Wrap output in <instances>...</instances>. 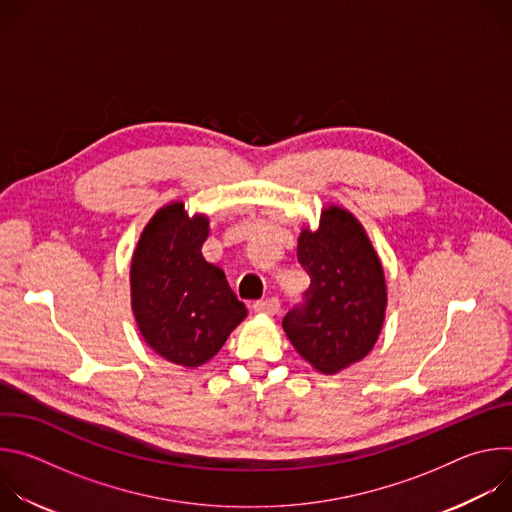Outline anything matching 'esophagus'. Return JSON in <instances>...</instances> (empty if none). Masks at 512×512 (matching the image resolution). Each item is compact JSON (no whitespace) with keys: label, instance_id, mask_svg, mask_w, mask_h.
Here are the masks:
<instances>
[{"label":"esophagus","instance_id":"obj_1","mask_svg":"<svg viewBox=\"0 0 512 512\" xmlns=\"http://www.w3.org/2000/svg\"><path fill=\"white\" fill-rule=\"evenodd\" d=\"M279 300L277 298H267V300H259L253 304V310L257 314H265V316H275L279 312Z\"/></svg>","mask_w":512,"mask_h":512}]
</instances>
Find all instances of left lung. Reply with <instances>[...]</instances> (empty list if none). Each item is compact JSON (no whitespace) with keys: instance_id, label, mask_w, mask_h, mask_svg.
Returning <instances> with one entry per match:
<instances>
[{"instance_id":"1","label":"left lung","mask_w":512,"mask_h":512,"mask_svg":"<svg viewBox=\"0 0 512 512\" xmlns=\"http://www.w3.org/2000/svg\"><path fill=\"white\" fill-rule=\"evenodd\" d=\"M298 261L310 287L304 304L285 314L283 330L316 371L334 375L367 356L381 334L383 265L362 225L340 206L324 208L320 227L300 233Z\"/></svg>"}]
</instances>
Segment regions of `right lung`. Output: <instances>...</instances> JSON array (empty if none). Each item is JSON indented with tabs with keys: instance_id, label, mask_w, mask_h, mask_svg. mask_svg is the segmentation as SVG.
Here are the masks:
<instances>
[{
	"instance_id": "right-lung-1",
	"label": "right lung",
	"mask_w": 512,
	"mask_h": 512,
	"mask_svg": "<svg viewBox=\"0 0 512 512\" xmlns=\"http://www.w3.org/2000/svg\"><path fill=\"white\" fill-rule=\"evenodd\" d=\"M208 216L170 202L145 225L131 259V308L143 340L182 367H200L245 320L221 267L202 257Z\"/></svg>"
}]
</instances>
